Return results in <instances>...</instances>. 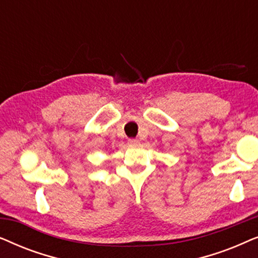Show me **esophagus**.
Wrapping results in <instances>:
<instances>
[{"instance_id":"34e87169","label":"esophagus","mask_w":258,"mask_h":258,"mask_svg":"<svg viewBox=\"0 0 258 258\" xmlns=\"http://www.w3.org/2000/svg\"><path fill=\"white\" fill-rule=\"evenodd\" d=\"M128 144H129V147L135 148V147H137V146H139V144H140V141L136 140V139H130V140L128 141Z\"/></svg>"}]
</instances>
